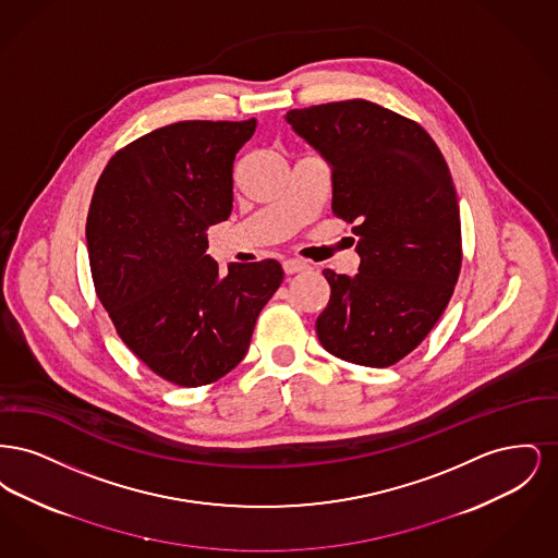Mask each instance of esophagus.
I'll return each mask as SVG.
<instances>
[{
	"instance_id": "esophagus-1",
	"label": "esophagus",
	"mask_w": 558,
	"mask_h": 558,
	"mask_svg": "<svg viewBox=\"0 0 558 558\" xmlns=\"http://www.w3.org/2000/svg\"><path fill=\"white\" fill-rule=\"evenodd\" d=\"M282 267H284V271L291 276V274H296V271H303V269H307V264L305 262H301V259H287L284 264H282Z\"/></svg>"
}]
</instances>
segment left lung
<instances>
[{"instance_id":"8db88e82","label":"left lung","mask_w":558,"mask_h":558,"mask_svg":"<svg viewBox=\"0 0 558 558\" xmlns=\"http://www.w3.org/2000/svg\"><path fill=\"white\" fill-rule=\"evenodd\" d=\"M292 130L332 165V213L357 236L360 271L324 269L330 299L322 347L387 368L425 341L462 266L458 196L448 162L412 119L368 100L287 112Z\"/></svg>"}]
</instances>
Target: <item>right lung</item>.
Segmentation results:
<instances>
[{
	"label": "right lung",
	"mask_w": 558,
	"mask_h": 558,
	"mask_svg": "<svg viewBox=\"0 0 558 558\" xmlns=\"http://www.w3.org/2000/svg\"><path fill=\"white\" fill-rule=\"evenodd\" d=\"M248 121H180L108 160L87 213L96 294L121 341L180 387L211 385L244 357L255 322L284 271L274 259L207 255V230L232 213L236 153Z\"/></svg>",
	"instance_id": "obj_1"
}]
</instances>
